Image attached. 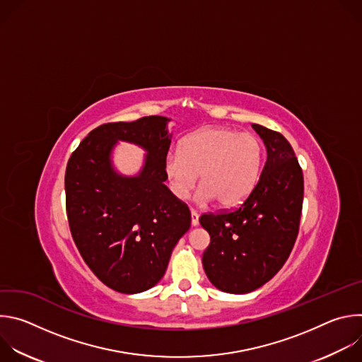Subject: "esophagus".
<instances>
[{"label": "esophagus", "instance_id": "34e87169", "mask_svg": "<svg viewBox=\"0 0 362 362\" xmlns=\"http://www.w3.org/2000/svg\"><path fill=\"white\" fill-rule=\"evenodd\" d=\"M190 219H192V226H197L199 225V215H197V212L192 211L190 212Z\"/></svg>", "mask_w": 362, "mask_h": 362}]
</instances>
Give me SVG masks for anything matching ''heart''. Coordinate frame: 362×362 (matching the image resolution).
<instances>
[{
    "label": "heart",
    "instance_id": "heart-1",
    "mask_svg": "<svg viewBox=\"0 0 362 362\" xmlns=\"http://www.w3.org/2000/svg\"><path fill=\"white\" fill-rule=\"evenodd\" d=\"M265 148L250 133L228 127H204L180 141L179 151L165 159L172 193L186 199L199 175V199L230 208L242 203L259 182Z\"/></svg>",
    "mask_w": 362,
    "mask_h": 362
}]
</instances>
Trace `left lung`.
Returning <instances> with one entry per match:
<instances>
[{"instance_id": "8db88e82", "label": "left lung", "mask_w": 362, "mask_h": 362, "mask_svg": "<svg viewBox=\"0 0 362 362\" xmlns=\"http://www.w3.org/2000/svg\"><path fill=\"white\" fill-rule=\"evenodd\" d=\"M252 127L268 153L259 182L235 211L199 219L211 236L203 269L228 293L252 292L278 274L293 247L302 211L303 176L292 146L278 132Z\"/></svg>"}]
</instances>
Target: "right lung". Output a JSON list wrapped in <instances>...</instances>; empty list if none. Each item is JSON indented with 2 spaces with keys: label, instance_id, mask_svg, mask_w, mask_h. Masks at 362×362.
Listing matches in <instances>:
<instances>
[{
  "label": "right lung",
  "instance_id": "add662e5",
  "mask_svg": "<svg viewBox=\"0 0 362 362\" xmlns=\"http://www.w3.org/2000/svg\"><path fill=\"white\" fill-rule=\"evenodd\" d=\"M170 119L98 126L67 163L66 208L76 246L93 274L113 291L140 293L165 275L170 255L190 228V212L165 185ZM119 141L146 151L139 174H120L112 163Z\"/></svg>",
  "mask_w": 362,
  "mask_h": 362
}]
</instances>
